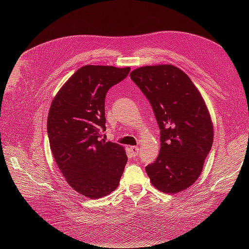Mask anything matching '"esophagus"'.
<instances>
[{"label":"esophagus","instance_id":"1","mask_svg":"<svg viewBox=\"0 0 249 249\" xmlns=\"http://www.w3.org/2000/svg\"><path fill=\"white\" fill-rule=\"evenodd\" d=\"M130 149H131V153H132V157L133 158L138 157V155H139V147L138 146H131Z\"/></svg>","mask_w":249,"mask_h":249}]
</instances>
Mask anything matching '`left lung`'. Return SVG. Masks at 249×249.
Listing matches in <instances>:
<instances>
[{
  "mask_svg": "<svg viewBox=\"0 0 249 249\" xmlns=\"http://www.w3.org/2000/svg\"><path fill=\"white\" fill-rule=\"evenodd\" d=\"M130 77L153 108L161 148L145 167L150 182L165 193H178L199 177L213 144V124L205 101L190 78L173 65L143 66Z\"/></svg>",
  "mask_w": 249,
  "mask_h": 249,
  "instance_id": "1",
  "label": "left lung"
}]
</instances>
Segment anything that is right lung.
I'll list each match as a JSON object with an SVG mask.
<instances>
[{
  "label": "right lung",
  "mask_w": 249,
  "mask_h": 249,
  "mask_svg": "<svg viewBox=\"0 0 249 249\" xmlns=\"http://www.w3.org/2000/svg\"><path fill=\"white\" fill-rule=\"evenodd\" d=\"M131 69L85 65L53 100L48 135L53 156L72 189L91 199L114 191L127 157L123 146L101 139L106 131L105 99Z\"/></svg>",
  "instance_id": "right-lung-1"
}]
</instances>
